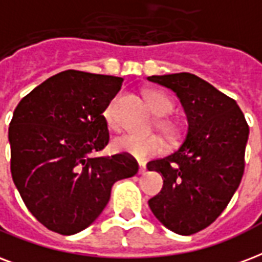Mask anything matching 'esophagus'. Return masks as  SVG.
Here are the masks:
<instances>
[{"label": "esophagus", "mask_w": 262, "mask_h": 262, "mask_svg": "<svg viewBox=\"0 0 262 262\" xmlns=\"http://www.w3.org/2000/svg\"><path fill=\"white\" fill-rule=\"evenodd\" d=\"M139 173L140 174H145V173H147V169H145L144 163H140L139 165Z\"/></svg>", "instance_id": "esophagus-1"}]
</instances>
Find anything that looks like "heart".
<instances>
[{"label":"heart","instance_id":"b5f03b06","mask_svg":"<svg viewBox=\"0 0 262 262\" xmlns=\"http://www.w3.org/2000/svg\"><path fill=\"white\" fill-rule=\"evenodd\" d=\"M147 101H148L149 108L158 117H166L167 114L173 110V104L169 97L155 91H148L145 93ZM115 103L117 99L113 100L107 108L104 110V119L108 127L115 129L118 126V119L115 115ZM157 126L159 130L165 133L166 136H171L174 133L176 127L170 121L166 119H159L157 122ZM114 151L119 154H125L127 157L135 158L140 162H144L152 155L161 154L163 151V141L158 136H139L133 133H123V135L117 136L113 140Z\"/></svg>","mask_w":262,"mask_h":262}]
</instances>
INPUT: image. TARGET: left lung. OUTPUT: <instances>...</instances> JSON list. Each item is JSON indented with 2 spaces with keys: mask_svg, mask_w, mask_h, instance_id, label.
Listing matches in <instances>:
<instances>
[{
  "mask_svg": "<svg viewBox=\"0 0 262 262\" xmlns=\"http://www.w3.org/2000/svg\"><path fill=\"white\" fill-rule=\"evenodd\" d=\"M147 79L174 92L188 122L177 151L147 163L163 179L148 206L167 229L192 235L223 213L241 184L249 126L235 100L193 74Z\"/></svg>",
  "mask_w": 262,
  "mask_h": 262,
  "instance_id": "left-lung-1",
  "label": "left lung"
}]
</instances>
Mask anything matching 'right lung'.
I'll list each match as a JSON object with an SVG mask.
<instances>
[{
	"label": "right lung",
	"mask_w": 262,
	"mask_h": 262,
	"mask_svg": "<svg viewBox=\"0 0 262 262\" xmlns=\"http://www.w3.org/2000/svg\"><path fill=\"white\" fill-rule=\"evenodd\" d=\"M123 79L67 70L20 100L9 125L11 173L23 202L48 229L74 235L110 201L115 181L139 165L125 154L96 158L108 144L104 110Z\"/></svg>",
	"instance_id": "1"
}]
</instances>
